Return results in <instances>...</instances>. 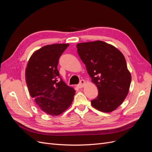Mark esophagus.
Here are the masks:
<instances>
[{"label":"esophagus","instance_id":"34e87169","mask_svg":"<svg viewBox=\"0 0 152 152\" xmlns=\"http://www.w3.org/2000/svg\"><path fill=\"white\" fill-rule=\"evenodd\" d=\"M85 84H86V81L84 80H81L80 81V83L77 85V87H79V88H82V87H83L84 86Z\"/></svg>","mask_w":152,"mask_h":152}]
</instances>
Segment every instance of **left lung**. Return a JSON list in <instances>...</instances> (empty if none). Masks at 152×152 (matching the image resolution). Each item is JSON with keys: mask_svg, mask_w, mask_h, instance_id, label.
I'll use <instances>...</instances> for the list:
<instances>
[{"mask_svg": "<svg viewBox=\"0 0 152 152\" xmlns=\"http://www.w3.org/2000/svg\"><path fill=\"white\" fill-rule=\"evenodd\" d=\"M77 48L98 89L97 98L91 100L92 106L102 112H113L126 99L131 82L123 54L101 40L77 44Z\"/></svg>", "mask_w": 152, "mask_h": 152, "instance_id": "left-lung-1", "label": "left lung"}]
</instances>
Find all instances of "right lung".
I'll use <instances>...</instances> for the list:
<instances>
[{"label": "right lung", "instance_id": "add662e5", "mask_svg": "<svg viewBox=\"0 0 152 152\" xmlns=\"http://www.w3.org/2000/svg\"><path fill=\"white\" fill-rule=\"evenodd\" d=\"M68 44L47 45L31 55L25 79L31 98L44 112L57 116L71 105L75 91L67 86L57 69L59 58Z\"/></svg>", "mask_w": 152, "mask_h": 152}]
</instances>
